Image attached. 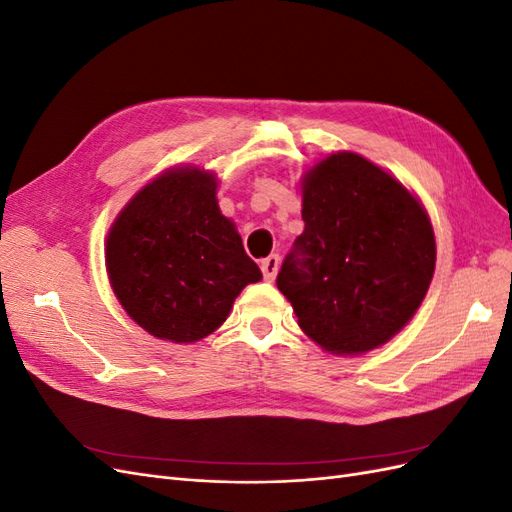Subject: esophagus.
<instances>
[{"instance_id":"34e87169","label":"esophagus","mask_w":512,"mask_h":512,"mask_svg":"<svg viewBox=\"0 0 512 512\" xmlns=\"http://www.w3.org/2000/svg\"><path fill=\"white\" fill-rule=\"evenodd\" d=\"M277 269H280V256H267L265 260L260 262V271H262V277H265L267 282H273L275 275H277Z\"/></svg>"}]
</instances>
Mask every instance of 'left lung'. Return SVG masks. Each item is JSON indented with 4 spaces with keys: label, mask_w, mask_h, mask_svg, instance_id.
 I'll list each match as a JSON object with an SVG mask.
<instances>
[{
    "label": "left lung",
    "mask_w": 512,
    "mask_h": 512,
    "mask_svg": "<svg viewBox=\"0 0 512 512\" xmlns=\"http://www.w3.org/2000/svg\"><path fill=\"white\" fill-rule=\"evenodd\" d=\"M303 222L277 273L303 333L333 354L389 342L423 303L436 269L425 209L376 164L333 153L303 181Z\"/></svg>",
    "instance_id": "1"
}]
</instances>
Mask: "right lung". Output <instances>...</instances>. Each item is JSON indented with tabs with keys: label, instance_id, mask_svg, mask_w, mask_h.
I'll return each mask as SVG.
<instances>
[{
	"label": "right lung",
	"instance_id": "1",
	"mask_svg": "<svg viewBox=\"0 0 512 512\" xmlns=\"http://www.w3.org/2000/svg\"><path fill=\"white\" fill-rule=\"evenodd\" d=\"M215 188L205 170H168L130 200L108 232L111 286L153 337L198 342L226 320L247 284L262 280L235 224L220 213Z\"/></svg>",
	"mask_w": 512,
	"mask_h": 512
}]
</instances>
